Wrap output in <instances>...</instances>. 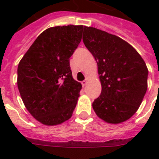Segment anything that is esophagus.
<instances>
[{
  "instance_id": "34e87169",
  "label": "esophagus",
  "mask_w": 159,
  "mask_h": 159,
  "mask_svg": "<svg viewBox=\"0 0 159 159\" xmlns=\"http://www.w3.org/2000/svg\"><path fill=\"white\" fill-rule=\"evenodd\" d=\"M87 79H86V80H84V81H82V87H85V86H86V85H87Z\"/></svg>"
}]
</instances>
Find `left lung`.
<instances>
[{
  "label": "left lung",
  "mask_w": 159,
  "mask_h": 159,
  "mask_svg": "<svg viewBox=\"0 0 159 159\" xmlns=\"http://www.w3.org/2000/svg\"><path fill=\"white\" fill-rule=\"evenodd\" d=\"M82 40L97 62L102 92L92 103L98 117L118 124L140 106L148 87V71L134 48L120 37L84 27Z\"/></svg>",
  "instance_id": "left-lung-1"
}]
</instances>
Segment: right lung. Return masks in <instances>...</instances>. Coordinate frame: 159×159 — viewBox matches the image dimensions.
Wrapping results in <instances>:
<instances>
[{"label": "right lung", "mask_w": 159, "mask_h": 159, "mask_svg": "<svg viewBox=\"0 0 159 159\" xmlns=\"http://www.w3.org/2000/svg\"><path fill=\"white\" fill-rule=\"evenodd\" d=\"M83 25L56 26L41 33L18 65L17 85L34 118L55 125L71 118L82 84L72 78L69 58L82 40Z\"/></svg>", "instance_id": "add662e5"}]
</instances>
